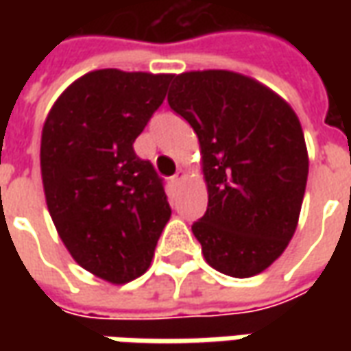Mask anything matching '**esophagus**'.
<instances>
[{
	"label": "esophagus",
	"instance_id": "34e87169",
	"mask_svg": "<svg viewBox=\"0 0 351 351\" xmlns=\"http://www.w3.org/2000/svg\"><path fill=\"white\" fill-rule=\"evenodd\" d=\"M171 180H173V184L184 182V180H186V171H182V169H178V171H176V175L173 176Z\"/></svg>",
	"mask_w": 351,
	"mask_h": 351
}]
</instances>
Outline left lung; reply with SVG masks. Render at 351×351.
Listing matches in <instances>:
<instances>
[{
  "label": "left lung",
  "mask_w": 351,
  "mask_h": 351,
  "mask_svg": "<svg viewBox=\"0 0 351 351\" xmlns=\"http://www.w3.org/2000/svg\"><path fill=\"white\" fill-rule=\"evenodd\" d=\"M167 101L199 138L208 206L191 231L206 263L233 278L256 276L299 223L308 178L299 118L271 88L226 69L173 75Z\"/></svg>",
  "instance_id": "8db88e82"
}]
</instances>
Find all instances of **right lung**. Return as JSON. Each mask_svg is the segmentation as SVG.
<instances>
[{
    "label": "right lung",
    "instance_id": "add662e5",
    "mask_svg": "<svg viewBox=\"0 0 351 351\" xmlns=\"http://www.w3.org/2000/svg\"><path fill=\"white\" fill-rule=\"evenodd\" d=\"M173 75L90 71L65 88L41 133V178L67 252L93 276L125 284L150 267L171 206L133 143Z\"/></svg>",
    "mask_w": 351,
    "mask_h": 351
}]
</instances>
